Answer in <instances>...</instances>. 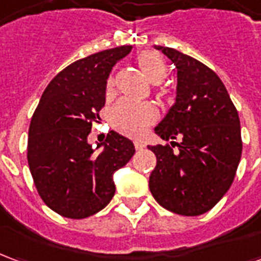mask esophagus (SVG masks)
I'll return each instance as SVG.
<instances>
[{
	"label": "esophagus",
	"instance_id": "obj_1",
	"mask_svg": "<svg viewBox=\"0 0 261 261\" xmlns=\"http://www.w3.org/2000/svg\"><path fill=\"white\" fill-rule=\"evenodd\" d=\"M134 145H136V149H142V148L145 147V144H144L142 141H140V140L134 141Z\"/></svg>",
	"mask_w": 261,
	"mask_h": 261
}]
</instances>
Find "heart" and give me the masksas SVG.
<instances>
[{"label":"heart","mask_w":261,"mask_h":261,"mask_svg":"<svg viewBox=\"0 0 261 261\" xmlns=\"http://www.w3.org/2000/svg\"><path fill=\"white\" fill-rule=\"evenodd\" d=\"M138 65L142 74L149 82L161 84L166 78V63L164 57L153 50L142 51L138 56ZM113 91V76H110L106 84V93L110 95ZM158 117V112L149 103L133 102L130 99H123L114 106L112 112V124L128 136H141Z\"/></svg>","instance_id":"b5f03b06"}]
</instances>
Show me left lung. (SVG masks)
<instances>
[{
  "label": "left lung",
  "mask_w": 261,
  "mask_h": 261,
  "mask_svg": "<svg viewBox=\"0 0 261 261\" xmlns=\"http://www.w3.org/2000/svg\"><path fill=\"white\" fill-rule=\"evenodd\" d=\"M177 69L176 100L155 133L178 145L148 147L156 155L149 176L153 198L179 215L207 213L229 190L242 155L241 121L219 76L175 48L155 46ZM177 136L180 143L173 141Z\"/></svg>",
  "instance_id": "1"
}]
</instances>
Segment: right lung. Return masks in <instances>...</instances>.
<instances>
[{
	"mask_svg": "<svg viewBox=\"0 0 261 261\" xmlns=\"http://www.w3.org/2000/svg\"><path fill=\"white\" fill-rule=\"evenodd\" d=\"M131 48H109L68 65L48 84L33 113L29 169L43 201L65 218H86L106 207L116 192L114 172L136 152L133 141L116 131L96 148L88 144L106 102L109 75Z\"/></svg>",
	"mask_w": 261,
	"mask_h": 261,
	"instance_id": "add662e5",
	"label": "right lung"
}]
</instances>
